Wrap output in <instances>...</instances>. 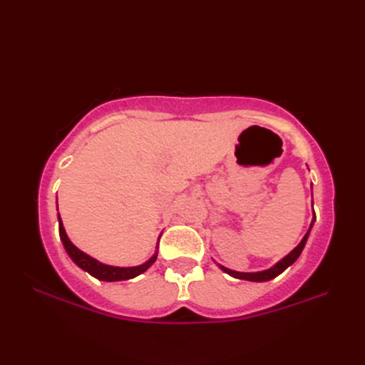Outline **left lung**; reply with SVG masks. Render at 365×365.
Segmentation results:
<instances>
[{
    "instance_id": "obj_1",
    "label": "left lung",
    "mask_w": 365,
    "mask_h": 365,
    "mask_svg": "<svg viewBox=\"0 0 365 365\" xmlns=\"http://www.w3.org/2000/svg\"><path fill=\"white\" fill-rule=\"evenodd\" d=\"M311 227H312V224H311ZM309 232H311V228H309ZM309 232L304 235V238L301 240V243H299L298 246H296V248H294L292 252H289V255H288L287 257H283L279 264L274 265V267L269 269V270H264V272H252V274H243V272H235V270H230V269L222 267V265H220V269L224 270V272H227V274H230L232 277H235V279H242V280L265 282V280H272V279H275L277 275H280L283 270H285L287 267H289V265H292V264L296 261V259L299 257L301 251H302V248H304V245H306V242H307Z\"/></svg>"
}]
</instances>
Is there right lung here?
Instances as JSON below:
<instances>
[{"mask_svg":"<svg viewBox=\"0 0 365 365\" xmlns=\"http://www.w3.org/2000/svg\"><path fill=\"white\" fill-rule=\"evenodd\" d=\"M58 219H59V237L63 240V245L67 251V255L71 256V259L73 262H76L80 269H83L88 272L90 275L96 277L98 280H104V282H119V280H128V279H133V277H137L140 274H143V272L150 267V265L156 261L158 255H154L150 261L137 265V267H113V265H106V264H101L98 262L96 259L90 257L88 255H85L83 251H80L78 248L72 245V242L69 238H67L66 230L63 227V222H61V215L58 214Z\"/></svg>","mask_w":365,"mask_h":365,"instance_id":"1","label":"right lung"}]
</instances>
